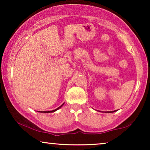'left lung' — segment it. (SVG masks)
Masks as SVG:
<instances>
[{
    "instance_id": "obj_1",
    "label": "left lung",
    "mask_w": 150,
    "mask_h": 150,
    "mask_svg": "<svg viewBox=\"0 0 150 150\" xmlns=\"http://www.w3.org/2000/svg\"><path fill=\"white\" fill-rule=\"evenodd\" d=\"M116 110H114V111H112V112H115Z\"/></svg>"
}]
</instances>
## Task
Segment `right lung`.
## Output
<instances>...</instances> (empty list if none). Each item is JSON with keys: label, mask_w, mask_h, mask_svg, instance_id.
Instances as JSON below:
<instances>
[{"label": "right lung", "mask_w": 150, "mask_h": 150, "mask_svg": "<svg viewBox=\"0 0 150 150\" xmlns=\"http://www.w3.org/2000/svg\"><path fill=\"white\" fill-rule=\"evenodd\" d=\"M63 104H64V103H63ZM63 104L61 106H59V107H58L57 108H56V109H54V110H46V111H39V112H45V113H46H46H48V112H53L56 111V110H57L58 109H59V108H60L61 106L63 105Z\"/></svg>", "instance_id": "1"}]
</instances>
